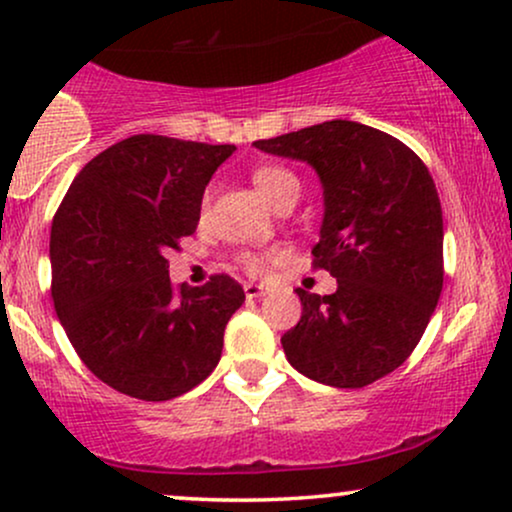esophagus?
<instances>
[{"label": "esophagus", "instance_id": "1", "mask_svg": "<svg viewBox=\"0 0 512 512\" xmlns=\"http://www.w3.org/2000/svg\"><path fill=\"white\" fill-rule=\"evenodd\" d=\"M243 291H245V296H248V298H260V296H264V286L252 284V281H248V284L243 286Z\"/></svg>", "mask_w": 512, "mask_h": 512}]
</instances>
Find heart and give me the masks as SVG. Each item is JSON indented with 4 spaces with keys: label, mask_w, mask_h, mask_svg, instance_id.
I'll list each match as a JSON object with an SVG mask.
<instances>
[{
    "label": "heart",
    "mask_w": 512,
    "mask_h": 512,
    "mask_svg": "<svg viewBox=\"0 0 512 512\" xmlns=\"http://www.w3.org/2000/svg\"><path fill=\"white\" fill-rule=\"evenodd\" d=\"M252 182L257 190L272 202V207L281 202V199H298L301 195V180L293 170L284 166H260L252 173ZM281 257V250H248L238 257V264L250 276H260L269 269V264Z\"/></svg>",
    "instance_id": "obj_1"
}]
</instances>
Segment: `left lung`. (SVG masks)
<instances>
[{
	"label": "left lung",
	"instance_id": "left-lung-1",
	"mask_svg": "<svg viewBox=\"0 0 512 512\" xmlns=\"http://www.w3.org/2000/svg\"><path fill=\"white\" fill-rule=\"evenodd\" d=\"M255 146L310 163L325 190L313 267L327 269L337 291L296 289L303 313L281 337L286 358L322 385L375 383L411 356L443 291L436 182L407 144L351 120Z\"/></svg>",
	"mask_w": 512,
	"mask_h": 512
}]
</instances>
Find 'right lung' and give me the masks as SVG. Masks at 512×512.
I'll list each match as a JSON object with an SVG mask.
<instances>
[{"mask_svg":"<svg viewBox=\"0 0 512 512\" xmlns=\"http://www.w3.org/2000/svg\"><path fill=\"white\" fill-rule=\"evenodd\" d=\"M236 151L134 134L86 163L50 233L52 301L86 368L122 395L166 402L216 368L243 286L170 284V250L197 231L204 187Z\"/></svg>","mask_w":512,"mask_h":512,"instance_id":"obj_1","label":"right lung"}]
</instances>
